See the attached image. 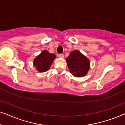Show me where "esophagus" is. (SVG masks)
Listing matches in <instances>:
<instances>
[{
    "instance_id": "1",
    "label": "esophagus",
    "mask_w": 125,
    "mask_h": 125,
    "mask_svg": "<svg viewBox=\"0 0 125 125\" xmlns=\"http://www.w3.org/2000/svg\"><path fill=\"white\" fill-rule=\"evenodd\" d=\"M58 56H59V58H64V55L63 54H59V55H58Z\"/></svg>"
}]
</instances>
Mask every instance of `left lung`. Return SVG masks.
Instances as JSON below:
<instances>
[{"label":"left lung","instance_id":"obj_1","mask_svg":"<svg viewBox=\"0 0 125 125\" xmlns=\"http://www.w3.org/2000/svg\"><path fill=\"white\" fill-rule=\"evenodd\" d=\"M66 62L70 72L76 77L84 76L90 69L89 60L78 50L72 51Z\"/></svg>","mask_w":125,"mask_h":125}]
</instances>
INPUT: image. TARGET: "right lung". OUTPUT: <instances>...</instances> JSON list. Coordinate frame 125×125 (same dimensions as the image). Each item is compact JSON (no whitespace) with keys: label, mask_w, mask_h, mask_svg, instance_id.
Segmentation results:
<instances>
[{"label":"right lung","mask_w":125,"mask_h":125,"mask_svg":"<svg viewBox=\"0 0 125 125\" xmlns=\"http://www.w3.org/2000/svg\"><path fill=\"white\" fill-rule=\"evenodd\" d=\"M55 58V55L54 54L44 50L36 56L34 61V65L39 72H45L49 69Z\"/></svg>","instance_id":"add662e5"}]
</instances>
